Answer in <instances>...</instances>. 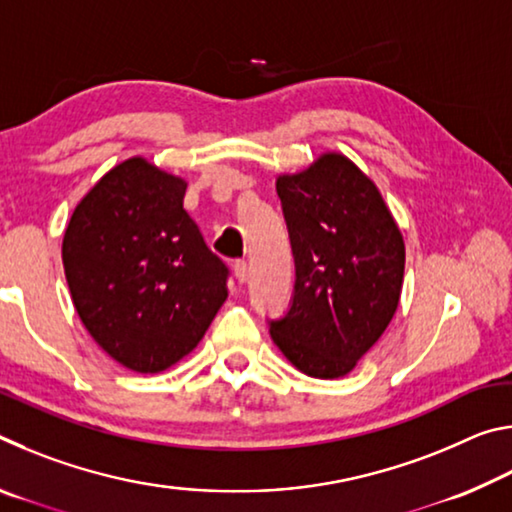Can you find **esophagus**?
Wrapping results in <instances>:
<instances>
[{
	"label": "esophagus",
	"instance_id": "34e87169",
	"mask_svg": "<svg viewBox=\"0 0 512 512\" xmlns=\"http://www.w3.org/2000/svg\"><path fill=\"white\" fill-rule=\"evenodd\" d=\"M232 271H235V277L239 280V284L248 282V275H250V271H248V264L244 262V259H239V262L232 264Z\"/></svg>",
	"mask_w": 512,
	"mask_h": 512
}]
</instances>
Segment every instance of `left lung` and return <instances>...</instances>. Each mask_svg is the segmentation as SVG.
Returning <instances> with one entry per match:
<instances>
[{"label":"left lung","mask_w":512,"mask_h":512,"mask_svg":"<svg viewBox=\"0 0 512 512\" xmlns=\"http://www.w3.org/2000/svg\"><path fill=\"white\" fill-rule=\"evenodd\" d=\"M296 287L271 339L309 377L348 375L400 305L404 239L377 185L343 153L275 180Z\"/></svg>","instance_id":"1"}]
</instances>
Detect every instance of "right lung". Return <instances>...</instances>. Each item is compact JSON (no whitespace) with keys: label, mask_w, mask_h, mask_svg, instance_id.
Here are the masks:
<instances>
[{"label":"right lung","mask_w":512,"mask_h":512,"mask_svg":"<svg viewBox=\"0 0 512 512\" xmlns=\"http://www.w3.org/2000/svg\"><path fill=\"white\" fill-rule=\"evenodd\" d=\"M185 189L135 155L81 198L63 237L76 314L103 352L144 375L187 357L228 298V266L183 207Z\"/></svg>","instance_id":"1"}]
</instances>
